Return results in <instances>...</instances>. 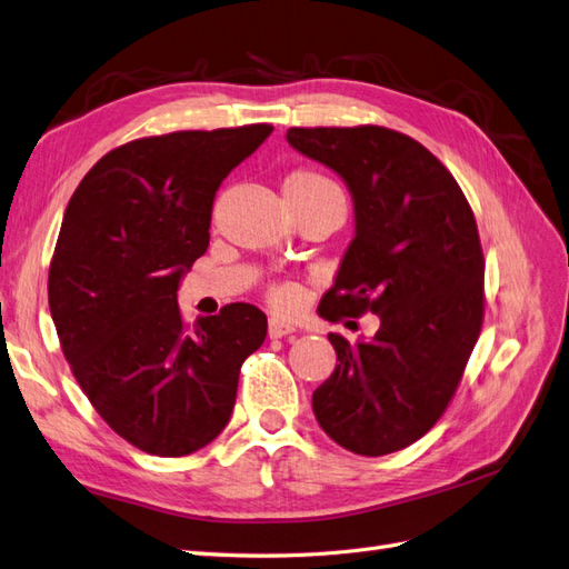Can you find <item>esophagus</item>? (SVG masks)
Returning a JSON list of instances; mask_svg holds the SVG:
<instances>
[{
    "instance_id": "obj_1",
    "label": "esophagus",
    "mask_w": 569,
    "mask_h": 569,
    "mask_svg": "<svg viewBox=\"0 0 569 569\" xmlns=\"http://www.w3.org/2000/svg\"><path fill=\"white\" fill-rule=\"evenodd\" d=\"M295 330L297 328L291 326V322L280 320V318H270V322H268V335L272 337V340H278V337H287V335H291Z\"/></svg>"
}]
</instances>
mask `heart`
I'll use <instances>...</instances> for the list:
<instances>
[{"label":"heart","mask_w":569,"mask_h":569,"mask_svg":"<svg viewBox=\"0 0 569 569\" xmlns=\"http://www.w3.org/2000/svg\"><path fill=\"white\" fill-rule=\"evenodd\" d=\"M284 189L287 191L316 193V196H335V198H342V201H345L340 187H337V183L330 177L313 172V170H299L295 174H289L284 179ZM272 301L278 306H289L291 301H295V291H291V287H274L272 289Z\"/></svg>","instance_id":"b5f03b06"}]
</instances>
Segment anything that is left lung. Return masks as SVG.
I'll return each mask as SVG.
<instances>
[{
  "label": "left lung",
  "mask_w": 569,
  "mask_h": 569,
  "mask_svg": "<svg viewBox=\"0 0 569 569\" xmlns=\"http://www.w3.org/2000/svg\"><path fill=\"white\" fill-rule=\"evenodd\" d=\"M287 141L330 167L355 203V239L318 313L380 320L368 340L328 335L340 363L313 392V413L345 450L390 455L431 431L479 340V229L455 177L405 133L289 129Z\"/></svg>",
  "instance_id": "1"
}]
</instances>
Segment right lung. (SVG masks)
<instances>
[{
	"label": "right lung",
	"instance_id": "1",
	"mask_svg": "<svg viewBox=\"0 0 569 569\" xmlns=\"http://www.w3.org/2000/svg\"><path fill=\"white\" fill-rule=\"evenodd\" d=\"M270 124L177 131L107 152L73 191L50 266V311L71 371L112 431L158 457L206 448L232 417L266 313L229 303L187 328L181 278L210 243L222 179Z\"/></svg>",
	"mask_w": 569,
	"mask_h": 569
}]
</instances>
